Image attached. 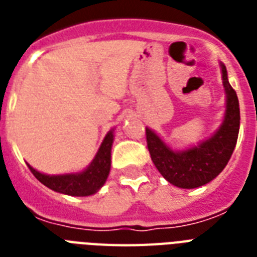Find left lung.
I'll return each instance as SVG.
<instances>
[{"mask_svg":"<svg viewBox=\"0 0 257 257\" xmlns=\"http://www.w3.org/2000/svg\"><path fill=\"white\" fill-rule=\"evenodd\" d=\"M221 73L227 94V109L223 124L213 136L197 147L175 152L152 129H145L147 145L153 164L163 177L176 187L192 189L208 184L225 168L233 153L240 128L239 100L228 81L224 65H221Z\"/></svg>","mask_w":257,"mask_h":257,"instance_id":"8db88e82","label":"left lung"}]
</instances>
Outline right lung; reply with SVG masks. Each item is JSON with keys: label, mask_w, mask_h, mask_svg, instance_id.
Instances as JSON below:
<instances>
[{"label": "right lung", "mask_w": 257, "mask_h": 257, "mask_svg": "<svg viewBox=\"0 0 257 257\" xmlns=\"http://www.w3.org/2000/svg\"><path fill=\"white\" fill-rule=\"evenodd\" d=\"M113 144V129L109 131L101 144L96 157L93 159L88 168L78 173H68V175L50 176L44 175L41 172L32 168L30 172L34 177L52 191L60 192L69 196H90L96 193L108 179L110 171V151Z\"/></svg>", "instance_id": "right-lung-1"}]
</instances>
